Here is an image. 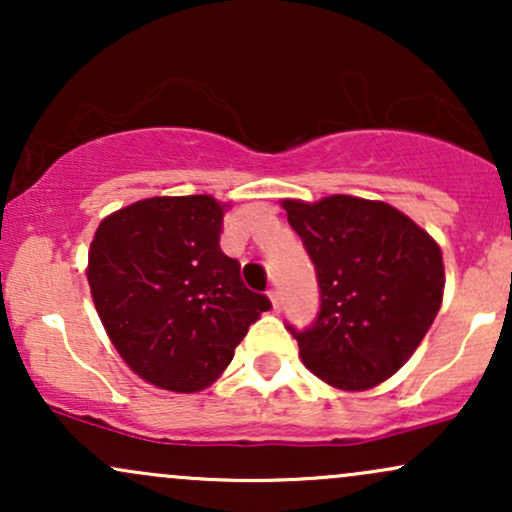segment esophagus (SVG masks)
<instances>
[{"mask_svg": "<svg viewBox=\"0 0 512 512\" xmlns=\"http://www.w3.org/2000/svg\"><path fill=\"white\" fill-rule=\"evenodd\" d=\"M267 296H269V303H272V308H274V310H279V305H281L279 291H276V289H272V291H269V293H267Z\"/></svg>", "mask_w": 512, "mask_h": 512, "instance_id": "obj_1", "label": "esophagus"}]
</instances>
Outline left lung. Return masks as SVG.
Returning <instances> with one entry per match:
<instances>
[{
	"label": "left lung",
	"instance_id": "1",
	"mask_svg": "<svg viewBox=\"0 0 512 512\" xmlns=\"http://www.w3.org/2000/svg\"><path fill=\"white\" fill-rule=\"evenodd\" d=\"M320 281V315L298 339L310 373L363 392L397 373L436 320L445 291L440 245L407 214L351 195L281 199Z\"/></svg>",
	"mask_w": 512,
	"mask_h": 512
}]
</instances>
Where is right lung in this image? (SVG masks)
<instances>
[{
	"instance_id": "1",
	"label": "right lung",
	"mask_w": 512,
	"mask_h": 512,
	"mask_svg": "<svg viewBox=\"0 0 512 512\" xmlns=\"http://www.w3.org/2000/svg\"><path fill=\"white\" fill-rule=\"evenodd\" d=\"M228 209L211 195L149 197L93 233L86 276L98 317L129 370L161 390L214 385L269 310L219 248Z\"/></svg>"
}]
</instances>
